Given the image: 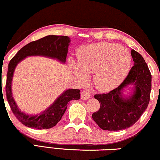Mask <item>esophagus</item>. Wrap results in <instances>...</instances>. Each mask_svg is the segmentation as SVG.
Listing matches in <instances>:
<instances>
[{
	"label": "esophagus",
	"mask_w": 160,
	"mask_h": 160,
	"mask_svg": "<svg viewBox=\"0 0 160 160\" xmlns=\"http://www.w3.org/2000/svg\"><path fill=\"white\" fill-rule=\"evenodd\" d=\"M90 92L89 91L84 90L81 92V99L82 100H87L90 97Z\"/></svg>",
	"instance_id": "1"
}]
</instances>
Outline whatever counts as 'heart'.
<instances>
[{
  "instance_id": "obj_1",
  "label": "heart",
  "mask_w": 160,
  "mask_h": 160,
  "mask_svg": "<svg viewBox=\"0 0 160 160\" xmlns=\"http://www.w3.org/2000/svg\"><path fill=\"white\" fill-rule=\"evenodd\" d=\"M79 66L72 63V68L82 82L88 75L94 74V82L101 90H109L125 79L131 66L128 50L115 43L101 42L86 46L78 51Z\"/></svg>"
}]
</instances>
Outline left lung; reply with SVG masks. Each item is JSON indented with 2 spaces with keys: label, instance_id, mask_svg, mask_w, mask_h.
I'll list each match as a JSON object with an SVG mask.
<instances>
[{
  "label": "left lung",
  "instance_id": "1",
  "mask_svg": "<svg viewBox=\"0 0 160 160\" xmlns=\"http://www.w3.org/2000/svg\"><path fill=\"white\" fill-rule=\"evenodd\" d=\"M134 66L122 83L108 93L96 94L100 108L92 115L93 120L105 131H120L128 128L138 121L147 109L150 99L152 75L144 58L131 50ZM134 84V94L128 99L121 97L123 88Z\"/></svg>",
  "mask_w": 160,
  "mask_h": 160
}]
</instances>
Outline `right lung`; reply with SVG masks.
Instances as JSON below:
<instances>
[{
  "label": "right lung",
  "mask_w": 160,
  "mask_h": 160,
  "mask_svg": "<svg viewBox=\"0 0 160 160\" xmlns=\"http://www.w3.org/2000/svg\"><path fill=\"white\" fill-rule=\"evenodd\" d=\"M70 41V38L67 36L48 35L25 45L10 60L5 84L6 97L10 109L15 117L25 126L39 130L52 128L61 121L67 109V104L68 102L72 99H80V90L70 89L65 91L47 110L39 115L29 116L19 110L12 95L11 82L12 75L19 62L27 56H43L56 58L61 62L65 63Z\"/></svg>",
  "instance_id": "1"
}]
</instances>
